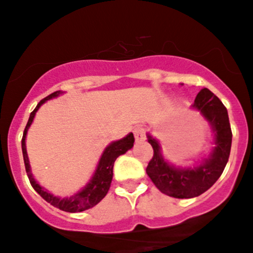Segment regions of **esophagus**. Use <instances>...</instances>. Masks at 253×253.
I'll use <instances>...</instances> for the list:
<instances>
[{
	"label": "esophagus",
	"mask_w": 253,
	"mask_h": 253,
	"mask_svg": "<svg viewBox=\"0 0 253 253\" xmlns=\"http://www.w3.org/2000/svg\"><path fill=\"white\" fill-rule=\"evenodd\" d=\"M133 133H134L135 142H143V140H145V128L144 127H142V126L135 127Z\"/></svg>",
	"instance_id": "esophagus-1"
}]
</instances>
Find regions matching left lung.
Segmentation results:
<instances>
[{
  "mask_svg": "<svg viewBox=\"0 0 253 253\" xmlns=\"http://www.w3.org/2000/svg\"><path fill=\"white\" fill-rule=\"evenodd\" d=\"M191 108L200 111L214 134L211 153L194 167H177L165 160L161 145L148 133V142L154 149L147 174L161 193L177 199H190L209 190L223 173L232 148V129L227 108L210 89L198 93Z\"/></svg>",
  "mask_w": 253,
  "mask_h": 253,
  "instance_id": "1",
  "label": "left lung"
}]
</instances>
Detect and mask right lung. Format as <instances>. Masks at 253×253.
I'll use <instances>...</instances> for the list:
<instances>
[{
    "mask_svg": "<svg viewBox=\"0 0 253 253\" xmlns=\"http://www.w3.org/2000/svg\"><path fill=\"white\" fill-rule=\"evenodd\" d=\"M62 91L52 93L48 97L43 98V99L37 104L36 108L34 109L33 113L30 114V118H29L25 129H24L23 139H21V150H23V158L24 164H25L26 173H28L29 180H30L34 189H35L47 203L52 205V206L57 207V209L62 210V211L75 213V212H82L86 211V210L88 209H92V207L95 206L99 201H102V199H104V196L108 194L109 188H110L111 180H113L114 162H115V160L120 155L125 154L127 150H129V149L133 147L134 137L133 133H128L126 137L122 138V139L116 140V142H111L110 144L104 149V151H103L102 156H100L99 159V162H98L97 165V169H95L94 173H93L89 182L87 183L81 190H79L78 193H75L71 196H68V198H59V196H54L53 194L48 193V190L44 189L43 187H41V185L36 182L33 173H31L30 162H29L28 153H26L25 139L26 133H28L31 124H33L34 118H35L40 106L43 104V103H46L47 100L58 97V95L62 94Z\"/></svg>",
    "mask_w": 253,
    "mask_h": 253,
    "instance_id": "right-lung-1",
    "label": "right lung"
}]
</instances>
